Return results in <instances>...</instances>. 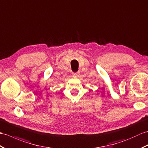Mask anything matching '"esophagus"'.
<instances>
[{
	"label": "esophagus",
	"mask_w": 148,
	"mask_h": 148,
	"mask_svg": "<svg viewBox=\"0 0 148 148\" xmlns=\"http://www.w3.org/2000/svg\"><path fill=\"white\" fill-rule=\"evenodd\" d=\"M78 75H79V73H73V76H74V77H77Z\"/></svg>",
	"instance_id": "1"
}]
</instances>
